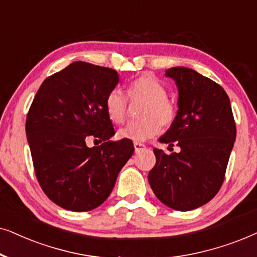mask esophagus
Segmentation results:
<instances>
[{"instance_id":"obj_1","label":"esophagus","mask_w":257,"mask_h":257,"mask_svg":"<svg viewBox=\"0 0 257 257\" xmlns=\"http://www.w3.org/2000/svg\"><path fill=\"white\" fill-rule=\"evenodd\" d=\"M134 148H135V153H140L142 149L146 148V146L143 143L140 142H134Z\"/></svg>"}]
</instances>
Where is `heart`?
<instances>
[{
    "label": "heart",
    "mask_w": 257,
    "mask_h": 257,
    "mask_svg": "<svg viewBox=\"0 0 257 257\" xmlns=\"http://www.w3.org/2000/svg\"><path fill=\"white\" fill-rule=\"evenodd\" d=\"M164 85L153 75L143 74L136 77L128 87V97L132 101L145 100L139 110L141 118L129 122L117 132L118 138L143 142L160 133L161 125L170 126L175 121L177 107L167 96ZM128 97L119 88H112L107 94L104 107L112 123L119 124L125 119Z\"/></svg>",
    "instance_id": "1"
}]
</instances>
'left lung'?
Listing matches in <instances>:
<instances>
[{
    "instance_id": "obj_1",
    "label": "left lung",
    "mask_w": 257,
    "mask_h": 257,
    "mask_svg": "<svg viewBox=\"0 0 257 257\" xmlns=\"http://www.w3.org/2000/svg\"><path fill=\"white\" fill-rule=\"evenodd\" d=\"M166 76L176 82L179 110L160 142L181 152L154 149L156 164L148 180L161 202L188 211L209 202L222 187L236 124L228 95L216 82L184 67L170 68Z\"/></svg>"
}]
</instances>
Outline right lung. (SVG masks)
I'll use <instances>...</instances> for the list:
<instances>
[{"mask_svg":"<svg viewBox=\"0 0 257 257\" xmlns=\"http://www.w3.org/2000/svg\"><path fill=\"white\" fill-rule=\"evenodd\" d=\"M118 80L114 69L77 61L47 77L30 105L26 133L36 179L64 209L101 206L134 153L131 140L109 141L115 131L104 100ZM89 137L102 143L88 149Z\"/></svg>","mask_w":257,"mask_h":257,"instance_id":"obj_1","label":"right lung"}]
</instances>
